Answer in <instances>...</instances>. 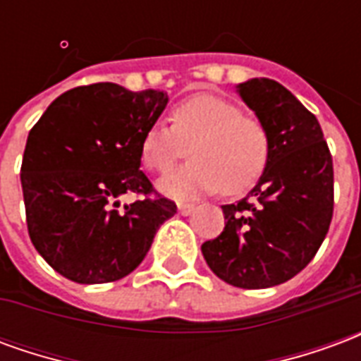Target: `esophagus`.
<instances>
[{
    "mask_svg": "<svg viewBox=\"0 0 361 361\" xmlns=\"http://www.w3.org/2000/svg\"><path fill=\"white\" fill-rule=\"evenodd\" d=\"M178 211H180V214H183V216H188V214H191V212L195 211V204L178 203Z\"/></svg>",
    "mask_w": 361,
    "mask_h": 361,
    "instance_id": "34e87169",
    "label": "esophagus"
}]
</instances>
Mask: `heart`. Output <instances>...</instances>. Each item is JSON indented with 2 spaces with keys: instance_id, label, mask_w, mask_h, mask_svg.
<instances>
[{
  "instance_id": "b5f03b06",
  "label": "heart",
  "mask_w": 361,
  "mask_h": 361,
  "mask_svg": "<svg viewBox=\"0 0 361 361\" xmlns=\"http://www.w3.org/2000/svg\"><path fill=\"white\" fill-rule=\"evenodd\" d=\"M170 121L147 127L139 142L141 162L154 172H168L189 147L193 160L158 181L164 195L193 199L220 188L238 195L265 172L271 152L265 126L226 98L189 96L173 106Z\"/></svg>"
}]
</instances>
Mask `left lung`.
<instances>
[{
	"mask_svg": "<svg viewBox=\"0 0 361 361\" xmlns=\"http://www.w3.org/2000/svg\"><path fill=\"white\" fill-rule=\"evenodd\" d=\"M271 141L257 185L222 204L226 226L201 245L211 271L245 290L286 282L307 267L333 220V157L317 118L272 79L238 85Z\"/></svg>",
	"mask_w": 361,
	"mask_h": 361,
	"instance_id": "left-lung-1",
	"label": "left lung"
}]
</instances>
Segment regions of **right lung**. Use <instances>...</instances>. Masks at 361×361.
<instances>
[{
	"label": "right lung",
	"mask_w": 361,
	"mask_h": 361,
	"mask_svg": "<svg viewBox=\"0 0 361 361\" xmlns=\"http://www.w3.org/2000/svg\"><path fill=\"white\" fill-rule=\"evenodd\" d=\"M166 104L162 90L96 82L58 96L30 129L20 166L28 235L61 276L79 284L123 279L176 214L139 168L142 133ZM129 190L143 197L121 205Z\"/></svg>",
	"instance_id": "add662e5"
}]
</instances>
